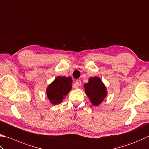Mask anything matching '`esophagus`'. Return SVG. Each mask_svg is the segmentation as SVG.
Returning a JSON list of instances; mask_svg holds the SVG:
<instances>
[{"mask_svg":"<svg viewBox=\"0 0 149 149\" xmlns=\"http://www.w3.org/2000/svg\"><path fill=\"white\" fill-rule=\"evenodd\" d=\"M81 84H82V83H81V81L77 80L75 82V84H74L73 88H74V89H77V88H78V87H79L80 86H81Z\"/></svg>","mask_w":149,"mask_h":149,"instance_id":"esophagus-1","label":"esophagus"}]
</instances>
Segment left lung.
Segmentation results:
<instances>
[{
	"mask_svg": "<svg viewBox=\"0 0 149 149\" xmlns=\"http://www.w3.org/2000/svg\"><path fill=\"white\" fill-rule=\"evenodd\" d=\"M84 88L91 104L95 106L100 104L107 95L106 87L99 77L89 78L88 82L84 84Z\"/></svg>",
	"mask_w": 149,
	"mask_h": 149,
	"instance_id": "obj_1",
	"label": "left lung"
}]
</instances>
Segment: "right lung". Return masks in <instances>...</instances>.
Masks as SVG:
<instances>
[{
	"mask_svg": "<svg viewBox=\"0 0 149 149\" xmlns=\"http://www.w3.org/2000/svg\"><path fill=\"white\" fill-rule=\"evenodd\" d=\"M71 77H59L47 88L46 93L50 102L56 105L62 102L72 89Z\"/></svg>",
	"mask_w": 149,
	"mask_h": 149,
	"instance_id": "1",
	"label": "right lung"
}]
</instances>
